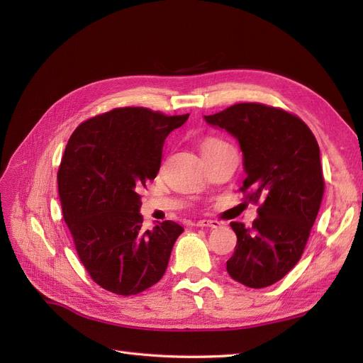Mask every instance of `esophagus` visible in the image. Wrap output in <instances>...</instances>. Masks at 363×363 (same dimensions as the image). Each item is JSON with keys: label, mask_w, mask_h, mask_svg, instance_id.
I'll return each instance as SVG.
<instances>
[{"label": "esophagus", "mask_w": 363, "mask_h": 363, "mask_svg": "<svg viewBox=\"0 0 363 363\" xmlns=\"http://www.w3.org/2000/svg\"><path fill=\"white\" fill-rule=\"evenodd\" d=\"M196 226L199 228H220L222 223L219 220H210V219H202L196 222Z\"/></svg>", "instance_id": "esophagus-1"}]
</instances>
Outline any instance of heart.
<instances>
[{"mask_svg": "<svg viewBox=\"0 0 363 363\" xmlns=\"http://www.w3.org/2000/svg\"><path fill=\"white\" fill-rule=\"evenodd\" d=\"M225 141H222V140H219V138H207L204 143H202V153H206V152H210V150H213V149H216V147H220V146H225Z\"/></svg>", "mask_w": 363, "mask_h": 363, "instance_id": "b5f03b06", "label": "heart"}]
</instances>
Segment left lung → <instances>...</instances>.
<instances>
[{
	"mask_svg": "<svg viewBox=\"0 0 363 363\" xmlns=\"http://www.w3.org/2000/svg\"><path fill=\"white\" fill-rule=\"evenodd\" d=\"M206 121L238 140L247 174L240 192L259 204L252 228L230 222L237 245L226 269L247 287L271 286L298 264L322 204L317 140L296 114L260 103L234 104Z\"/></svg>",
	"mask_w": 363,
	"mask_h": 363,
	"instance_id": "left-lung-1",
	"label": "left lung"
}]
</instances>
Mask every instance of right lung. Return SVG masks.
I'll list each match as a JSON object with an SVG mask.
<instances>
[{
  "instance_id": "right-lung-1",
  "label": "right lung",
  "mask_w": 363,
  "mask_h": 363,
  "mask_svg": "<svg viewBox=\"0 0 363 363\" xmlns=\"http://www.w3.org/2000/svg\"><path fill=\"white\" fill-rule=\"evenodd\" d=\"M189 114L119 107L80 123L57 169V192L80 262L106 291L131 296L162 279L183 228L144 230L138 191L161 168L167 135Z\"/></svg>"
}]
</instances>
